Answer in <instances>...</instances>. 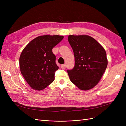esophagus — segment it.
I'll use <instances>...</instances> for the list:
<instances>
[{
  "mask_svg": "<svg viewBox=\"0 0 126 126\" xmlns=\"http://www.w3.org/2000/svg\"><path fill=\"white\" fill-rule=\"evenodd\" d=\"M61 67L62 69H65L66 68V65L65 64H62L61 65Z\"/></svg>",
  "mask_w": 126,
  "mask_h": 126,
  "instance_id": "1",
  "label": "esophagus"
}]
</instances>
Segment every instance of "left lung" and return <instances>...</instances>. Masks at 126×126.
Instances as JSON below:
<instances>
[{
	"instance_id": "left-lung-1",
	"label": "left lung",
	"mask_w": 126,
	"mask_h": 126,
	"mask_svg": "<svg viewBox=\"0 0 126 126\" xmlns=\"http://www.w3.org/2000/svg\"><path fill=\"white\" fill-rule=\"evenodd\" d=\"M68 41L75 57L74 68L67 70L70 81L81 90L92 89L100 81L107 66L106 51L87 35H69Z\"/></svg>"
}]
</instances>
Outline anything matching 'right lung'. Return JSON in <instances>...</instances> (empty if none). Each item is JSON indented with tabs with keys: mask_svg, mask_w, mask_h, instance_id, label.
Instances as JSON below:
<instances>
[{
	"mask_svg": "<svg viewBox=\"0 0 126 126\" xmlns=\"http://www.w3.org/2000/svg\"><path fill=\"white\" fill-rule=\"evenodd\" d=\"M63 38L59 35L41 36L32 40L23 49L19 58L20 70L32 89L42 90L54 81L59 67L52 49Z\"/></svg>",
	"mask_w": 126,
	"mask_h": 126,
	"instance_id": "right-lung-1",
	"label": "right lung"
}]
</instances>
